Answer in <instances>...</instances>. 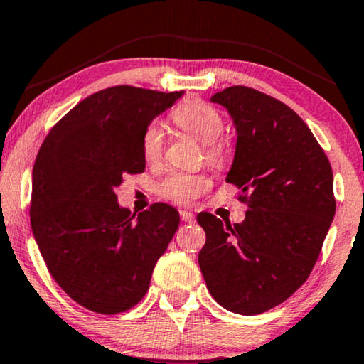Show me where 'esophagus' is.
Masks as SVG:
<instances>
[{"mask_svg":"<svg viewBox=\"0 0 364 364\" xmlns=\"http://www.w3.org/2000/svg\"><path fill=\"white\" fill-rule=\"evenodd\" d=\"M179 216H181V220L185 221V223H193V221H195V215H193L191 211L181 210V211H179Z\"/></svg>","mask_w":364,"mask_h":364,"instance_id":"obj_1","label":"esophagus"}]
</instances>
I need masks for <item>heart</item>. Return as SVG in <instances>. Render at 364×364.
I'll return each instance as SVG.
<instances>
[{
	"mask_svg": "<svg viewBox=\"0 0 364 364\" xmlns=\"http://www.w3.org/2000/svg\"><path fill=\"white\" fill-rule=\"evenodd\" d=\"M169 118L179 129L195 136L205 144L206 159L215 166H220L228 158V143L220 134L223 133V116L215 106L206 101L191 98L183 101L171 111ZM164 129L156 121L144 126L141 134V153L144 161L156 163L163 156ZM211 186L210 179L203 174L174 171L159 183V195L179 205H190Z\"/></svg>",
	"mask_w": 364,
	"mask_h": 364,
	"instance_id": "b5f03b06",
	"label": "heart"
}]
</instances>
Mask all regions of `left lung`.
<instances>
[{"instance_id": "left-lung-1", "label": "left lung", "mask_w": 364, "mask_h": 364, "mask_svg": "<svg viewBox=\"0 0 364 364\" xmlns=\"http://www.w3.org/2000/svg\"><path fill=\"white\" fill-rule=\"evenodd\" d=\"M235 121L238 141L226 181L248 206L243 223L198 215V255L208 291L253 316L287 301L316 264L336 200L331 164L306 123L273 96L230 86L211 98Z\"/></svg>"}]
</instances>
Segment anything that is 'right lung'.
I'll return each mask as SVG.
<instances>
[{"instance_id": "add662e5", "label": "right lung", "mask_w": 364, "mask_h": 364, "mask_svg": "<svg viewBox=\"0 0 364 364\" xmlns=\"http://www.w3.org/2000/svg\"><path fill=\"white\" fill-rule=\"evenodd\" d=\"M183 91L111 86L53 126L33 166L30 218L46 268L63 291L100 314L128 311L179 226L166 203L132 215L114 190L144 171L141 134Z\"/></svg>"}]
</instances>
